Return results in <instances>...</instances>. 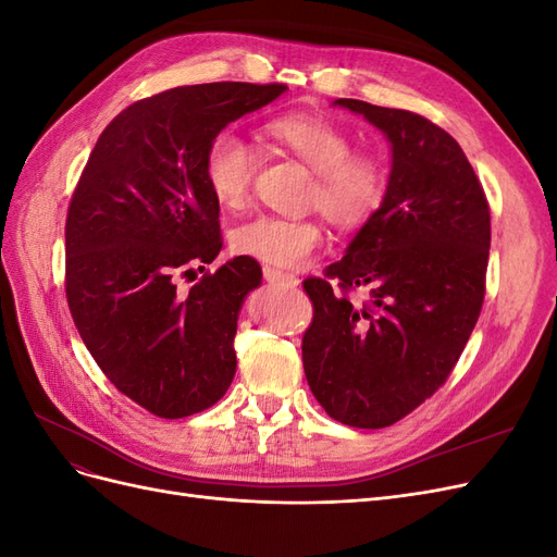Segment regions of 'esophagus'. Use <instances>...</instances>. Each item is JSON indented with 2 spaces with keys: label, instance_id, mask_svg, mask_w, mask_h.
Masks as SVG:
<instances>
[{
  "label": "esophagus",
  "instance_id": "obj_1",
  "mask_svg": "<svg viewBox=\"0 0 557 557\" xmlns=\"http://www.w3.org/2000/svg\"><path fill=\"white\" fill-rule=\"evenodd\" d=\"M262 276L267 283H281V285H288V288L299 285L297 276L285 274V272H281V269H274V267H262Z\"/></svg>",
  "mask_w": 557,
  "mask_h": 557
}]
</instances>
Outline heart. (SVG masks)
Segmentation results:
<instances>
[{
  "mask_svg": "<svg viewBox=\"0 0 557 557\" xmlns=\"http://www.w3.org/2000/svg\"><path fill=\"white\" fill-rule=\"evenodd\" d=\"M262 139L313 172L307 205L342 230L364 225L385 201L387 164L376 150L352 148L346 127L332 117L293 111L269 117ZM256 174V153L234 132H221L205 156V181L218 207H246ZM232 250L272 267H299L323 244V227L311 218L256 215L230 234Z\"/></svg>",
  "mask_w": 557,
  "mask_h": 557,
  "instance_id": "obj_1",
  "label": "heart"
}]
</instances>
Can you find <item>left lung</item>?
Masks as SVG:
<instances>
[{
	"label": "left lung",
	"instance_id": "1",
	"mask_svg": "<svg viewBox=\"0 0 557 557\" xmlns=\"http://www.w3.org/2000/svg\"><path fill=\"white\" fill-rule=\"evenodd\" d=\"M334 104L385 134L393 166L385 201L346 256L325 278L305 281L313 323L301 360L330 418L379 430L440 391L462 356L483 307L491 209L446 129L360 99ZM332 280L339 292L331 290ZM356 289L368 295L364 302L347 295Z\"/></svg>",
	"mask_w": 557,
	"mask_h": 557
}]
</instances>
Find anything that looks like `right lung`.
<instances>
[{
  "instance_id": "obj_1",
  "label": "right lung",
  "mask_w": 557,
  "mask_h": 557,
  "mask_svg": "<svg viewBox=\"0 0 557 557\" xmlns=\"http://www.w3.org/2000/svg\"><path fill=\"white\" fill-rule=\"evenodd\" d=\"M285 90L223 81L139 99L99 134L78 178L64 225L72 318L107 379L160 418L213 407L237 372V318L260 264L239 256L188 293L178 276L223 248L209 144Z\"/></svg>"
}]
</instances>
